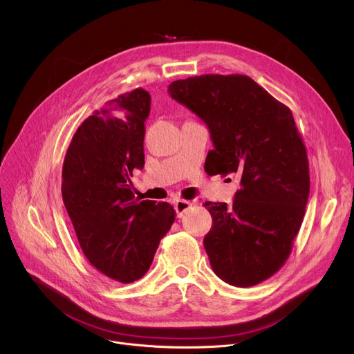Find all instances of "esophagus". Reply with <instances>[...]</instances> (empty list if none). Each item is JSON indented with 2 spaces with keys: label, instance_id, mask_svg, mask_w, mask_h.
Returning <instances> with one entry per match:
<instances>
[{
  "label": "esophagus",
  "instance_id": "1",
  "mask_svg": "<svg viewBox=\"0 0 354 354\" xmlns=\"http://www.w3.org/2000/svg\"><path fill=\"white\" fill-rule=\"evenodd\" d=\"M191 207H192V202L185 201V199H178L175 202V211H176L178 218H182L185 215V212H187Z\"/></svg>",
  "mask_w": 354,
  "mask_h": 354
}]
</instances>
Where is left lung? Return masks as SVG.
<instances>
[{
  "label": "left lung",
  "mask_w": 354,
  "mask_h": 354,
  "mask_svg": "<svg viewBox=\"0 0 354 354\" xmlns=\"http://www.w3.org/2000/svg\"><path fill=\"white\" fill-rule=\"evenodd\" d=\"M167 91L208 126L211 174L239 176L231 207L203 203L214 272L235 287L266 281L290 257L310 194L307 149L291 110L244 74H203Z\"/></svg>",
  "instance_id": "obj_1"
}]
</instances>
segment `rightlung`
Segmentation results:
<instances>
[{
  "instance_id": "add662e5",
  "label": "right lung",
  "mask_w": 354,
  "mask_h": 354,
  "mask_svg": "<svg viewBox=\"0 0 354 354\" xmlns=\"http://www.w3.org/2000/svg\"><path fill=\"white\" fill-rule=\"evenodd\" d=\"M151 95L135 88L96 110L76 130L63 163L62 195L88 263L123 284L142 278L175 221L167 202L135 198L130 176L145 165Z\"/></svg>"
}]
</instances>
